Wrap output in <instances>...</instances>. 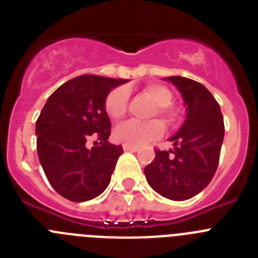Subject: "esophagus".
<instances>
[{"mask_svg":"<svg viewBox=\"0 0 258 258\" xmlns=\"http://www.w3.org/2000/svg\"><path fill=\"white\" fill-rule=\"evenodd\" d=\"M122 147H124L125 151H132V152H137L138 150H140L138 147H134V146H129V145H124Z\"/></svg>","mask_w":258,"mask_h":258,"instance_id":"34e87169","label":"esophagus"}]
</instances>
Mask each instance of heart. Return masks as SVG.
<instances>
[{"mask_svg": "<svg viewBox=\"0 0 258 258\" xmlns=\"http://www.w3.org/2000/svg\"><path fill=\"white\" fill-rule=\"evenodd\" d=\"M143 92L157 104V113L163 116L164 120H166L168 122L173 121L174 111L169 107V104L172 103L173 95L169 89L160 84H149ZM127 99H129V93L126 89H113L104 101V109H106L107 115L112 120L121 118L126 112ZM163 133L164 124L160 120H151V121L146 122L129 120L116 127L113 132V138L122 145L141 147V146H145L160 138Z\"/></svg>", "mask_w": 258, "mask_h": 258, "instance_id": "obj_1", "label": "heart"}]
</instances>
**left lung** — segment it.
<instances>
[{"label":"left lung","instance_id":"8db88e82","mask_svg":"<svg viewBox=\"0 0 258 258\" xmlns=\"http://www.w3.org/2000/svg\"><path fill=\"white\" fill-rule=\"evenodd\" d=\"M181 93L186 118L170 137L173 149L155 151L145 168L149 184L170 200H187L202 192L213 178L223 142V117L220 104L202 84L181 76L164 77Z\"/></svg>","mask_w":258,"mask_h":258}]
</instances>
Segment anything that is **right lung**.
Returning a JSON list of instances; mask_svg holds the SVG:
<instances>
[{
  "instance_id": "add662e5",
  "label": "right lung",
  "mask_w": 258,
  "mask_h": 258,
  "mask_svg": "<svg viewBox=\"0 0 258 258\" xmlns=\"http://www.w3.org/2000/svg\"><path fill=\"white\" fill-rule=\"evenodd\" d=\"M127 80L81 75L47 98L36 121L37 154L54 190L71 202L99 197L111 181L121 146L109 143L111 121L104 101ZM97 138L100 146L86 147Z\"/></svg>"
}]
</instances>
